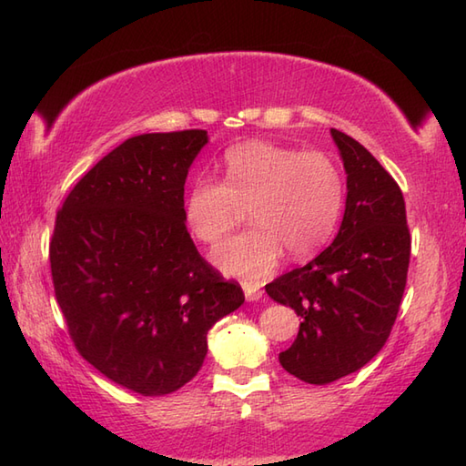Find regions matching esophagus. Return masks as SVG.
<instances>
[{
  "label": "esophagus",
  "instance_id": "34e87169",
  "mask_svg": "<svg viewBox=\"0 0 466 466\" xmlns=\"http://www.w3.org/2000/svg\"><path fill=\"white\" fill-rule=\"evenodd\" d=\"M242 289H244V296H246V300L248 302H256V300H260L262 299V289H260V284H256V282H244L242 284Z\"/></svg>",
  "mask_w": 466,
  "mask_h": 466
}]
</instances>
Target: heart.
I'll return each mask as SVG.
<instances>
[{"label": "heart", "mask_w": 466, "mask_h": 466, "mask_svg": "<svg viewBox=\"0 0 466 466\" xmlns=\"http://www.w3.org/2000/svg\"><path fill=\"white\" fill-rule=\"evenodd\" d=\"M250 206L256 226L218 246L214 262L226 274L260 279L282 252L306 260L332 238L344 208V180L329 156L272 142H246L224 156V180L196 177L184 198V218L206 244L220 242Z\"/></svg>", "instance_id": "obj_1"}]
</instances>
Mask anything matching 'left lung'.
Masks as SVG:
<instances>
[{"instance_id": "1", "label": "left lung", "mask_w": 466, "mask_h": 466, "mask_svg": "<svg viewBox=\"0 0 466 466\" xmlns=\"http://www.w3.org/2000/svg\"><path fill=\"white\" fill-rule=\"evenodd\" d=\"M346 170V210L334 242L302 268L266 284L300 316L279 360L309 384H329L372 360L397 320L407 286L410 232L399 184L344 132L330 130Z\"/></svg>"}]
</instances>
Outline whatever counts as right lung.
Instances as JSON below:
<instances>
[{
	"mask_svg": "<svg viewBox=\"0 0 466 466\" xmlns=\"http://www.w3.org/2000/svg\"><path fill=\"white\" fill-rule=\"evenodd\" d=\"M206 142V130L127 137L56 216L49 264L69 339L94 369L144 397L190 382L208 330L244 302L186 228V176Z\"/></svg>",
	"mask_w": 466,
	"mask_h": 466,
	"instance_id": "add662e5",
	"label": "right lung"
}]
</instances>
